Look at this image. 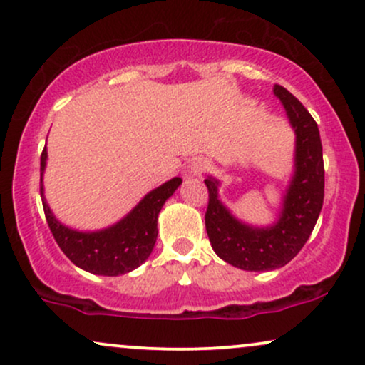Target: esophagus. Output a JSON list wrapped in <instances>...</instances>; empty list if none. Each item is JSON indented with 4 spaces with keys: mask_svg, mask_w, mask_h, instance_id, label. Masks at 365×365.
I'll return each mask as SVG.
<instances>
[{
    "mask_svg": "<svg viewBox=\"0 0 365 365\" xmlns=\"http://www.w3.org/2000/svg\"><path fill=\"white\" fill-rule=\"evenodd\" d=\"M209 166H211V165H209L207 159H202V158L194 159V161L188 165L187 173L190 175V177H200L202 173H206V171L209 170Z\"/></svg>",
    "mask_w": 365,
    "mask_h": 365,
    "instance_id": "34e87169",
    "label": "esophagus"
}]
</instances>
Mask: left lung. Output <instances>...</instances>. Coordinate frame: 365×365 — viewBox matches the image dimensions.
<instances>
[{"mask_svg": "<svg viewBox=\"0 0 365 365\" xmlns=\"http://www.w3.org/2000/svg\"><path fill=\"white\" fill-rule=\"evenodd\" d=\"M273 92L295 132L293 173L278 220L269 226L244 223L220 200V180H204L209 190L206 230L212 249L225 262L257 273L283 267L300 252L316 226L324 199V165L317 123L292 92L282 86H274Z\"/></svg>", "mask_w": 365, "mask_h": 365, "instance_id": "obj_1", "label": "left lung"}]
</instances>
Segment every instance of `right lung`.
Returning a JSON list of instances; mask_svg holds the SVG:
<instances>
[{
	"label": "right lung",
	"mask_w": 365,
	"mask_h": 365,
	"mask_svg": "<svg viewBox=\"0 0 365 365\" xmlns=\"http://www.w3.org/2000/svg\"><path fill=\"white\" fill-rule=\"evenodd\" d=\"M48 150L41 154V199L54 240L75 266L92 274H127L148 261L158 238V216L166 200L182 185L175 177L150 190L127 216L96 232H81L56 220L44 197L43 177Z\"/></svg>",
	"instance_id": "obj_1"
}]
</instances>
